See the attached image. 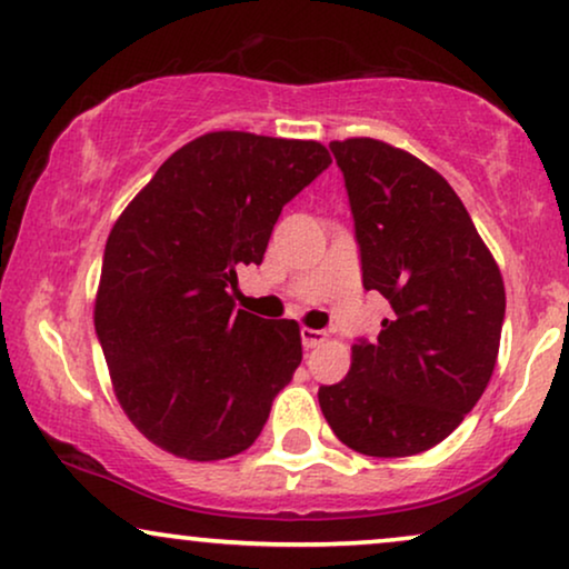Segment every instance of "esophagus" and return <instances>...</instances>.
<instances>
[{"mask_svg":"<svg viewBox=\"0 0 569 569\" xmlns=\"http://www.w3.org/2000/svg\"><path fill=\"white\" fill-rule=\"evenodd\" d=\"M326 338H328L326 330L301 328V343H305V349H315V347H320V343L326 341Z\"/></svg>","mask_w":569,"mask_h":569,"instance_id":"1","label":"esophagus"}]
</instances>
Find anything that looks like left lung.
Segmentation results:
<instances>
[{"label":"left lung","mask_w":569,"mask_h":569,"mask_svg":"<svg viewBox=\"0 0 569 569\" xmlns=\"http://www.w3.org/2000/svg\"><path fill=\"white\" fill-rule=\"evenodd\" d=\"M347 183L362 286L391 305L318 399L338 441L368 457L441 443L483 397L499 355L505 280L462 199L405 149L330 141Z\"/></svg>","instance_id":"left-lung-1"}]
</instances>
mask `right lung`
<instances>
[{
    "instance_id": "right-lung-1",
    "label": "right lung",
    "mask_w": 569,
    "mask_h": 569,
    "mask_svg": "<svg viewBox=\"0 0 569 569\" xmlns=\"http://www.w3.org/2000/svg\"><path fill=\"white\" fill-rule=\"evenodd\" d=\"M330 164L318 141L214 131L136 193L104 247L93 326L128 420L170 455H241L301 362L293 320L236 312L283 204Z\"/></svg>"
}]
</instances>
